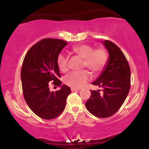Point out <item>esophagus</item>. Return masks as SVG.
<instances>
[{
  "mask_svg": "<svg viewBox=\"0 0 149 149\" xmlns=\"http://www.w3.org/2000/svg\"><path fill=\"white\" fill-rule=\"evenodd\" d=\"M71 91H79L80 89L79 88H71Z\"/></svg>",
  "mask_w": 149,
  "mask_h": 149,
  "instance_id": "1",
  "label": "esophagus"
}]
</instances>
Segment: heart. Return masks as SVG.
Masks as SVG:
<instances>
[{
  "mask_svg": "<svg viewBox=\"0 0 149 149\" xmlns=\"http://www.w3.org/2000/svg\"><path fill=\"white\" fill-rule=\"evenodd\" d=\"M73 52L83 59V66L87 67L92 72H99L105 66L107 61V54L103 49H93L88 45H79L73 47ZM57 65L59 70L64 72L68 68V58L64 54L58 56ZM90 78V74L87 71L72 72L65 76V84L72 88H80Z\"/></svg>",
  "mask_w": 149,
  "mask_h": 149,
  "instance_id": "b5f03b06",
  "label": "heart"
}]
</instances>
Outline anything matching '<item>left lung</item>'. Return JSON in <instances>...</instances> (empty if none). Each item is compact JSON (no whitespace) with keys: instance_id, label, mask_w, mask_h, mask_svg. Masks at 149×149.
<instances>
[{"instance_id":"obj_1","label":"left lung","mask_w":149,"mask_h":149,"mask_svg":"<svg viewBox=\"0 0 149 149\" xmlns=\"http://www.w3.org/2000/svg\"><path fill=\"white\" fill-rule=\"evenodd\" d=\"M109 53L107 64L98 78L92 83L103 89L90 90L91 96L85 107L92 115L108 118L118 111L124 103L130 88V68L120 49L113 42L102 41Z\"/></svg>"}]
</instances>
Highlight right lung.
I'll return each mask as SVG.
<instances>
[{"label":"right lung","mask_w":149,"mask_h":149,"mask_svg":"<svg viewBox=\"0 0 149 149\" xmlns=\"http://www.w3.org/2000/svg\"><path fill=\"white\" fill-rule=\"evenodd\" d=\"M67 42L60 39L46 38L31 47L26 54L21 70V80L25 101L31 110L42 119L59 116L66 107L71 88L61 85L57 58ZM61 86L49 91V83Z\"/></svg>","instance_id":"add662e5"}]
</instances>
